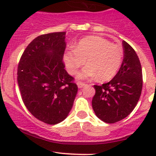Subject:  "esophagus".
<instances>
[{"instance_id": "34e87169", "label": "esophagus", "mask_w": 156, "mask_h": 156, "mask_svg": "<svg viewBox=\"0 0 156 156\" xmlns=\"http://www.w3.org/2000/svg\"><path fill=\"white\" fill-rule=\"evenodd\" d=\"M77 85H78V88H81L84 87V86H85L86 84L84 82H81V81H78V82H77Z\"/></svg>"}]
</instances>
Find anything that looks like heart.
Listing matches in <instances>:
<instances>
[{
	"label": "heart",
	"mask_w": 156,
	"mask_h": 156,
	"mask_svg": "<svg viewBox=\"0 0 156 156\" xmlns=\"http://www.w3.org/2000/svg\"><path fill=\"white\" fill-rule=\"evenodd\" d=\"M123 58L122 48L104 37L88 36L81 39L75 49H68L63 55L66 68L75 75L86 62L87 65L78 74V78H95L100 81L112 79L120 69Z\"/></svg>",
	"instance_id": "1"
}]
</instances>
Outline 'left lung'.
I'll return each instance as SVG.
<instances>
[{
  "mask_svg": "<svg viewBox=\"0 0 156 156\" xmlns=\"http://www.w3.org/2000/svg\"><path fill=\"white\" fill-rule=\"evenodd\" d=\"M124 59L115 76L101 86L94 85L92 107L103 122L113 124L126 118L137 104L143 87L141 64L135 50L122 41Z\"/></svg>",
  "mask_w": 156,
  "mask_h": 156,
  "instance_id": "obj_1",
  "label": "left lung"
}]
</instances>
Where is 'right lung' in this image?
<instances>
[{
  "label": "right lung",
  "mask_w": 156,
  "mask_h": 156,
  "mask_svg": "<svg viewBox=\"0 0 156 156\" xmlns=\"http://www.w3.org/2000/svg\"><path fill=\"white\" fill-rule=\"evenodd\" d=\"M66 32L41 34L23 52L17 70L22 99L38 120L56 125L68 116L78 92L62 61Z\"/></svg>",
  "instance_id": "obj_1"
}]
</instances>
